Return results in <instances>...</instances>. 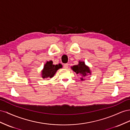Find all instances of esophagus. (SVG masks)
Instances as JSON below:
<instances>
[{
	"mask_svg": "<svg viewBox=\"0 0 130 130\" xmlns=\"http://www.w3.org/2000/svg\"><path fill=\"white\" fill-rule=\"evenodd\" d=\"M69 68V64H65L64 65V68L68 69Z\"/></svg>",
	"mask_w": 130,
	"mask_h": 130,
	"instance_id": "obj_1",
	"label": "esophagus"
}]
</instances>
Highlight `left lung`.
<instances>
[{"mask_svg":"<svg viewBox=\"0 0 130 130\" xmlns=\"http://www.w3.org/2000/svg\"><path fill=\"white\" fill-rule=\"evenodd\" d=\"M71 69L77 75L82 76V77L80 78L82 80H84V78L88 76L89 74L91 75V71L89 68L85 64L84 61H79L78 64L72 66Z\"/></svg>","mask_w":130,"mask_h":130,"instance_id":"8db88e82","label":"left lung"}]
</instances>
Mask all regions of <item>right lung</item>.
Here are the masks:
<instances>
[{"mask_svg": "<svg viewBox=\"0 0 130 130\" xmlns=\"http://www.w3.org/2000/svg\"><path fill=\"white\" fill-rule=\"evenodd\" d=\"M61 68L62 65L60 64L55 65L53 64L52 61H47L42 70V77L43 78L53 77L57 70Z\"/></svg>", "mask_w": 130, "mask_h": 130, "instance_id": "right-lung-1", "label": "right lung"}]
</instances>
